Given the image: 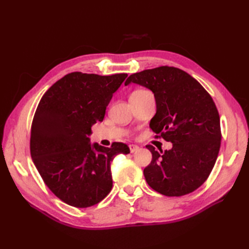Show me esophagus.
<instances>
[{"label": "esophagus", "mask_w": 249, "mask_h": 249, "mask_svg": "<svg viewBox=\"0 0 249 249\" xmlns=\"http://www.w3.org/2000/svg\"><path fill=\"white\" fill-rule=\"evenodd\" d=\"M129 147H130V152H131V153L137 152V150L139 149V146H137V145H134V144H131Z\"/></svg>", "instance_id": "obj_1"}]
</instances>
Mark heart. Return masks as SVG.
I'll list each match as a JSON object with an SVG mask.
<instances>
[{
  "mask_svg": "<svg viewBox=\"0 0 249 249\" xmlns=\"http://www.w3.org/2000/svg\"><path fill=\"white\" fill-rule=\"evenodd\" d=\"M143 92H146V90H142V89H139V90H136V91H134L131 96L133 95H137V94H140V93H143Z\"/></svg>",
  "mask_w": 249,
  "mask_h": 249,
  "instance_id": "heart-1",
  "label": "heart"
}]
</instances>
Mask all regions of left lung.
Instances as JSON below:
<instances>
[{
  "label": "left lung",
  "instance_id": "1",
  "mask_svg": "<svg viewBox=\"0 0 249 249\" xmlns=\"http://www.w3.org/2000/svg\"><path fill=\"white\" fill-rule=\"evenodd\" d=\"M136 83L152 90L157 112L149 126L172 143L169 150L146 145L153 159L143 170L149 187L166 196L196 190L212 171L221 143L220 117L207 90L186 71L159 66L133 73L124 85Z\"/></svg>",
  "mask_w": 249,
  "mask_h": 249
}]
</instances>
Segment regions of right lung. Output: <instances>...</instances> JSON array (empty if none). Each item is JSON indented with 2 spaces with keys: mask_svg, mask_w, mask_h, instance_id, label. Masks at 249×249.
Listing matches in <instances>:
<instances>
[{
  "mask_svg": "<svg viewBox=\"0 0 249 249\" xmlns=\"http://www.w3.org/2000/svg\"><path fill=\"white\" fill-rule=\"evenodd\" d=\"M126 77L71 72L52 85L37 106L30 138L32 160L49 189L71 207L88 208L106 197L113 184L111 162L130 153L124 143L91 146L88 138Z\"/></svg>",
  "mask_w": 249,
  "mask_h": 249,
  "instance_id": "add662e5",
  "label": "right lung"
}]
</instances>
